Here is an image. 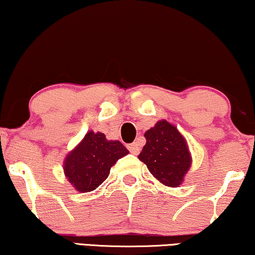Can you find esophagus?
I'll use <instances>...</instances> for the list:
<instances>
[{"instance_id":"1","label":"esophagus","mask_w":255,"mask_h":255,"mask_svg":"<svg viewBox=\"0 0 255 255\" xmlns=\"http://www.w3.org/2000/svg\"><path fill=\"white\" fill-rule=\"evenodd\" d=\"M128 151L132 153V154L137 155L138 153L140 152V144H139L138 141H134V142H132V144L128 145Z\"/></svg>"}]
</instances>
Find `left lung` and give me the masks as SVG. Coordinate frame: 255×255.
<instances>
[{
	"mask_svg": "<svg viewBox=\"0 0 255 255\" xmlns=\"http://www.w3.org/2000/svg\"><path fill=\"white\" fill-rule=\"evenodd\" d=\"M145 138L139 160L163 186L180 187L193 161L186 138L175 125L165 120L146 131Z\"/></svg>",
	"mask_w": 255,
	"mask_h": 255,
	"instance_id": "8db88e82",
	"label": "left lung"
}]
</instances>
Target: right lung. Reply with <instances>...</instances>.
Segmentation results:
<instances>
[{
    "mask_svg": "<svg viewBox=\"0 0 255 255\" xmlns=\"http://www.w3.org/2000/svg\"><path fill=\"white\" fill-rule=\"evenodd\" d=\"M128 154L118 140H108L102 132L88 131L64 160V173L68 182L80 193L95 190L109 176L118 159Z\"/></svg>",
    "mask_w": 255,
    "mask_h": 255,
    "instance_id": "1",
    "label": "right lung"
}]
</instances>
